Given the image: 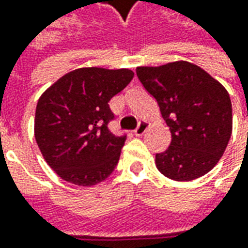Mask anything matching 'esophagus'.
Returning a JSON list of instances; mask_svg holds the SVG:
<instances>
[{
	"instance_id": "34e87169",
	"label": "esophagus",
	"mask_w": 248,
	"mask_h": 248,
	"mask_svg": "<svg viewBox=\"0 0 248 248\" xmlns=\"http://www.w3.org/2000/svg\"><path fill=\"white\" fill-rule=\"evenodd\" d=\"M148 127H149L148 121H140L138 127H137V128H135V131H134V134H135L137 137H142V135H143V134L146 132Z\"/></svg>"
}]
</instances>
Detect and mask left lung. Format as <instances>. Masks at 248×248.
<instances>
[{
    "instance_id": "1",
    "label": "left lung",
    "mask_w": 248,
    "mask_h": 248,
    "mask_svg": "<svg viewBox=\"0 0 248 248\" xmlns=\"http://www.w3.org/2000/svg\"><path fill=\"white\" fill-rule=\"evenodd\" d=\"M137 76L157 100L171 132L170 146L156 155L158 171L174 181L211 171L232 135V102L224 85L186 61L140 66Z\"/></svg>"
}]
</instances>
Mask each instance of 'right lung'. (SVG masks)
<instances>
[{"label":"right lung","instance_id":"1","mask_svg":"<svg viewBox=\"0 0 248 248\" xmlns=\"http://www.w3.org/2000/svg\"><path fill=\"white\" fill-rule=\"evenodd\" d=\"M134 78L129 69L81 67L64 74L40 96L34 137L45 161L62 179L93 186L114 171L125 143L108 128L110 99Z\"/></svg>","mask_w":248,"mask_h":248}]
</instances>
